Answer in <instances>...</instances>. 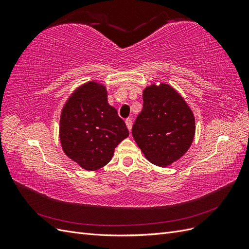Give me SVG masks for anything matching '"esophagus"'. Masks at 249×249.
I'll return each mask as SVG.
<instances>
[{
  "mask_svg": "<svg viewBox=\"0 0 249 249\" xmlns=\"http://www.w3.org/2000/svg\"><path fill=\"white\" fill-rule=\"evenodd\" d=\"M125 124H126V127L129 129V131L132 130V119L131 118H126L125 119Z\"/></svg>",
  "mask_w": 249,
  "mask_h": 249,
  "instance_id": "34e87169",
  "label": "esophagus"
}]
</instances>
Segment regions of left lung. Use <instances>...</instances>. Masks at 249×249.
I'll use <instances>...</instances> for the list:
<instances>
[{"label":"left lung","mask_w":249,"mask_h":249,"mask_svg":"<svg viewBox=\"0 0 249 249\" xmlns=\"http://www.w3.org/2000/svg\"><path fill=\"white\" fill-rule=\"evenodd\" d=\"M145 158L165 167L178 160L192 144L195 119L191 109L168 84L143 90V108L132 129Z\"/></svg>","instance_id":"left-lung-1"}]
</instances>
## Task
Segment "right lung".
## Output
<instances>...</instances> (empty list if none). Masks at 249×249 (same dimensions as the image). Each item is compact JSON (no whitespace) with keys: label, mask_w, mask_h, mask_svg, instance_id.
I'll list each match as a JSON object with an SVG mask.
<instances>
[{"label":"right lung","mask_w":249,"mask_h":249,"mask_svg":"<svg viewBox=\"0 0 249 249\" xmlns=\"http://www.w3.org/2000/svg\"><path fill=\"white\" fill-rule=\"evenodd\" d=\"M107 89L96 82L82 85L70 96L60 117V141L65 155L86 170H97L112 159L129 130L109 105Z\"/></svg>","instance_id":"obj_1"}]
</instances>
